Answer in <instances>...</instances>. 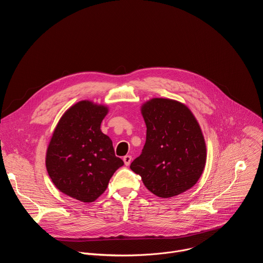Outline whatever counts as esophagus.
Masks as SVG:
<instances>
[{
  "mask_svg": "<svg viewBox=\"0 0 263 263\" xmlns=\"http://www.w3.org/2000/svg\"><path fill=\"white\" fill-rule=\"evenodd\" d=\"M123 160H124V162H125V164H126V165H129V164L131 163L132 156H130V155H126V156L123 158Z\"/></svg>",
  "mask_w": 263,
  "mask_h": 263,
  "instance_id": "obj_1",
  "label": "esophagus"
}]
</instances>
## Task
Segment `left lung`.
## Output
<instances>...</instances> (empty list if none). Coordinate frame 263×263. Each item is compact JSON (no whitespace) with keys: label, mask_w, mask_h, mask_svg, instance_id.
<instances>
[{"label":"left lung","mask_w":263,"mask_h":263,"mask_svg":"<svg viewBox=\"0 0 263 263\" xmlns=\"http://www.w3.org/2000/svg\"><path fill=\"white\" fill-rule=\"evenodd\" d=\"M141 114L146 139L130 168L160 198L192 189L206 163L205 140L192 111L177 101L156 98L142 106Z\"/></svg>","instance_id":"8db88e82"}]
</instances>
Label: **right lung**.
<instances>
[{"label": "right lung", "instance_id": "add662e5", "mask_svg": "<svg viewBox=\"0 0 263 263\" xmlns=\"http://www.w3.org/2000/svg\"><path fill=\"white\" fill-rule=\"evenodd\" d=\"M108 109L89 101L71 106L60 119L47 151L46 166L57 189L90 203L107 189L110 178L124 165L111 139L102 133Z\"/></svg>", "mask_w": 263, "mask_h": 263}]
</instances>
